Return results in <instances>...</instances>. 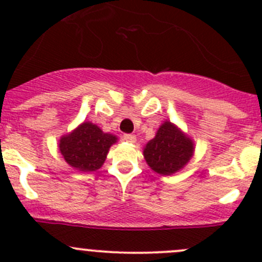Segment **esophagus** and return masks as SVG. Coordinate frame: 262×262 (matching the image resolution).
<instances>
[{
    "label": "esophagus",
    "instance_id": "1",
    "mask_svg": "<svg viewBox=\"0 0 262 262\" xmlns=\"http://www.w3.org/2000/svg\"><path fill=\"white\" fill-rule=\"evenodd\" d=\"M123 138L125 139L126 142H129V143H134V142L137 141V137L134 136V134H124Z\"/></svg>",
    "mask_w": 262,
    "mask_h": 262
}]
</instances>
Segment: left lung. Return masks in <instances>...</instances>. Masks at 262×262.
Returning <instances> with one entry per match:
<instances>
[{
    "mask_svg": "<svg viewBox=\"0 0 262 262\" xmlns=\"http://www.w3.org/2000/svg\"><path fill=\"white\" fill-rule=\"evenodd\" d=\"M194 144L173 124L166 121L158 129L143 150L144 158L153 171L161 175H172L191 158Z\"/></svg>",
    "mask_w": 262,
    "mask_h": 262,
    "instance_id": "1",
    "label": "left lung"
}]
</instances>
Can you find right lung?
<instances>
[{
	"label": "right lung",
	"mask_w": 262,
	"mask_h": 262,
	"mask_svg": "<svg viewBox=\"0 0 262 262\" xmlns=\"http://www.w3.org/2000/svg\"><path fill=\"white\" fill-rule=\"evenodd\" d=\"M115 142L116 137L113 134L104 133L92 123H83L60 139L59 150L68 165L87 172L101 167Z\"/></svg>",
	"instance_id": "right-lung-1"
}]
</instances>
